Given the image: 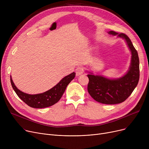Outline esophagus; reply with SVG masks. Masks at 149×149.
I'll list each match as a JSON object with an SVG mask.
<instances>
[{"mask_svg": "<svg viewBox=\"0 0 149 149\" xmlns=\"http://www.w3.org/2000/svg\"><path fill=\"white\" fill-rule=\"evenodd\" d=\"M84 72V69L81 66H79L77 67L75 69V73H76V75L77 76H79L81 74H83Z\"/></svg>", "mask_w": 149, "mask_h": 149, "instance_id": "obj_1", "label": "esophagus"}]
</instances>
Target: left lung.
Segmentation results:
<instances>
[{
    "mask_svg": "<svg viewBox=\"0 0 149 149\" xmlns=\"http://www.w3.org/2000/svg\"><path fill=\"white\" fill-rule=\"evenodd\" d=\"M108 34L116 36L126 42L132 54L130 65L127 72L118 79H108L89 72L88 91L90 95L98 102L115 104L124 101L136 87L139 79V60L138 52L127 36L113 31H109Z\"/></svg>",
    "mask_w": 149,
    "mask_h": 149,
    "instance_id": "left-lung-1",
    "label": "left lung"
}]
</instances>
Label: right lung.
I'll return each instance as SVG.
<instances>
[{
    "instance_id": "right-lung-1",
    "label": "right lung",
    "mask_w": 149,
    "mask_h": 149,
    "mask_svg": "<svg viewBox=\"0 0 149 149\" xmlns=\"http://www.w3.org/2000/svg\"><path fill=\"white\" fill-rule=\"evenodd\" d=\"M75 77V73L72 72L65 77L51 89L38 94H28L20 91L14 84L11 76L10 80L11 86L17 96L29 106L40 109L49 107L57 103L63 94L67 86Z\"/></svg>"
}]
</instances>
